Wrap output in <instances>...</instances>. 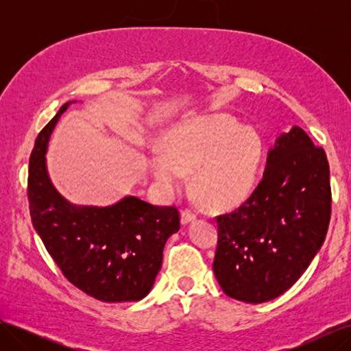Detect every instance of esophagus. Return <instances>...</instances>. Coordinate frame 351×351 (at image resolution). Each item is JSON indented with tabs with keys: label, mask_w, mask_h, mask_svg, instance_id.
<instances>
[{
	"label": "esophagus",
	"mask_w": 351,
	"mask_h": 351,
	"mask_svg": "<svg viewBox=\"0 0 351 351\" xmlns=\"http://www.w3.org/2000/svg\"><path fill=\"white\" fill-rule=\"evenodd\" d=\"M196 219V214L192 209H184L182 212V224H189V222H192Z\"/></svg>",
	"instance_id": "34e87169"
}]
</instances>
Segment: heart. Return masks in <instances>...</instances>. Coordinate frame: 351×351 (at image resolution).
Listing matches in <instances>:
<instances>
[{"label":"heart","mask_w":351,"mask_h":351,"mask_svg":"<svg viewBox=\"0 0 351 351\" xmlns=\"http://www.w3.org/2000/svg\"><path fill=\"white\" fill-rule=\"evenodd\" d=\"M261 137L241 129L226 114L197 117L180 123L164 137V152H154L151 169L159 184L177 190L195 173V192L214 209L237 206L256 183L262 161Z\"/></svg>","instance_id":"heart-1"}]
</instances>
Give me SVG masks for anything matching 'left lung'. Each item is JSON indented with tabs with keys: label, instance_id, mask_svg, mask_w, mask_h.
<instances>
[{
	"label": "left lung",
	"instance_id": "obj_1",
	"mask_svg": "<svg viewBox=\"0 0 351 351\" xmlns=\"http://www.w3.org/2000/svg\"><path fill=\"white\" fill-rule=\"evenodd\" d=\"M331 204L326 154L295 125L275 142L253 193L215 218L212 268L222 291L258 304L289 290L322 246Z\"/></svg>",
	"mask_w": 351,
	"mask_h": 351
}]
</instances>
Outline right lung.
Returning a JSON list of instances; mask_svg holds the SVG:
<instances>
[{
    "label": "right lung",
    "mask_w": 351,
    "mask_h": 351,
    "mask_svg": "<svg viewBox=\"0 0 351 351\" xmlns=\"http://www.w3.org/2000/svg\"><path fill=\"white\" fill-rule=\"evenodd\" d=\"M64 104L36 137L29 159L32 224L62 275L105 303L137 302L151 291L168 237L180 228L176 206L127 196L112 206L71 205L52 187L45 152Z\"/></svg>",
    "instance_id": "right-lung-1"
}]
</instances>
